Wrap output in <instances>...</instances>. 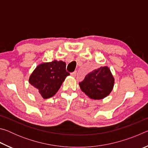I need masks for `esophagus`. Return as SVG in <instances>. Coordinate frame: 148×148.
I'll return each instance as SVG.
<instances>
[{"label":"esophagus","mask_w":148,"mask_h":148,"mask_svg":"<svg viewBox=\"0 0 148 148\" xmlns=\"http://www.w3.org/2000/svg\"><path fill=\"white\" fill-rule=\"evenodd\" d=\"M71 75L72 77H76V72L75 71V72H72V73H71Z\"/></svg>","instance_id":"1"}]
</instances>
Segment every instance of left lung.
Here are the masks:
<instances>
[{
	"label": "left lung",
	"mask_w": 148,
	"mask_h": 148,
	"mask_svg": "<svg viewBox=\"0 0 148 148\" xmlns=\"http://www.w3.org/2000/svg\"><path fill=\"white\" fill-rule=\"evenodd\" d=\"M80 89L89 98L100 100L105 98L113 89L114 78L108 66L92 71L79 83Z\"/></svg>",
	"instance_id": "8db88e82"
}]
</instances>
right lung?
Wrapping results in <instances>:
<instances>
[{
  "instance_id": "obj_1",
  "label": "right lung",
  "mask_w": 148,
  "mask_h": 148,
  "mask_svg": "<svg viewBox=\"0 0 148 148\" xmlns=\"http://www.w3.org/2000/svg\"><path fill=\"white\" fill-rule=\"evenodd\" d=\"M70 74L66 71V63L54 60L38 65L29 77V82L36 93L44 99L53 97Z\"/></svg>"
}]
</instances>
